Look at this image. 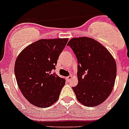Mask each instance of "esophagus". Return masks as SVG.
I'll return each instance as SVG.
<instances>
[{
  "instance_id": "obj_1",
  "label": "esophagus",
  "mask_w": 129,
  "mask_h": 129,
  "mask_svg": "<svg viewBox=\"0 0 129 129\" xmlns=\"http://www.w3.org/2000/svg\"><path fill=\"white\" fill-rule=\"evenodd\" d=\"M72 78H73V76H67V78H66V79H67V81H69L71 80V79H72Z\"/></svg>"
}]
</instances>
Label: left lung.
I'll list each match as a JSON object with an SVG mask.
<instances>
[{
	"label": "left lung",
	"mask_w": 129,
	"mask_h": 129,
	"mask_svg": "<svg viewBox=\"0 0 129 129\" xmlns=\"http://www.w3.org/2000/svg\"><path fill=\"white\" fill-rule=\"evenodd\" d=\"M67 45L78 60V85L73 87L83 105L94 107L109 97L116 76L113 56L103 45L87 37L72 38Z\"/></svg>",
	"instance_id": "obj_1"
}]
</instances>
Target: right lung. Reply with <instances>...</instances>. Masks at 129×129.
<instances>
[{
  "label": "right lung",
  "instance_id": "1",
  "mask_svg": "<svg viewBox=\"0 0 129 129\" xmlns=\"http://www.w3.org/2000/svg\"><path fill=\"white\" fill-rule=\"evenodd\" d=\"M67 41V38L40 39L27 46L18 56L16 79L22 94L33 105L48 108L58 99L66 81L51 71Z\"/></svg>",
  "mask_w": 129,
  "mask_h": 129
}]
</instances>
